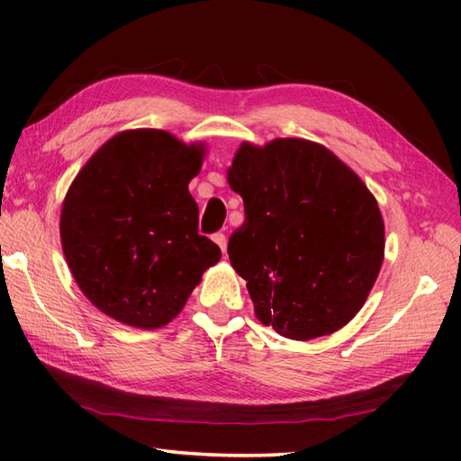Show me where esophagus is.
<instances>
[{"mask_svg": "<svg viewBox=\"0 0 461 461\" xmlns=\"http://www.w3.org/2000/svg\"><path fill=\"white\" fill-rule=\"evenodd\" d=\"M213 241H215L217 246H220L221 252H225V249H228V238H225V233H215Z\"/></svg>", "mask_w": 461, "mask_h": 461, "instance_id": "obj_1", "label": "esophagus"}]
</instances>
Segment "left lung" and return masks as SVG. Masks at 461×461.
<instances>
[{
    "label": "left lung",
    "mask_w": 461,
    "mask_h": 461,
    "mask_svg": "<svg viewBox=\"0 0 461 461\" xmlns=\"http://www.w3.org/2000/svg\"><path fill=\"white\" fill-rule=\"evenodd\" d=\"M228 183L246 213L228 254L258 321L296 341L352 321L384 260V220L362 178L330 148L276 138L241 144Z\"/></svg>",
    "instance_id": "8db88e82"
}]
</instances>
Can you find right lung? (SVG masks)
<instances>
[{
	"instance_id": "obj_1",
	"label": "right lung",
	"mask_w": 461,
	"mask_h": 461,
	"mask_svg": "<svg viewBox=\"0 0 461 461\" xmlns=\"http://www.w3.org/2000/svg\"><path fill=\"white\" fill-rule=\"evenodd\" d=\"M205 150L165 130H123L75 176L60 209V244L101 313L138 330L165 327L220 262L221 249L199 236L189 193Z\"/></svg>"
}]
</instances>
